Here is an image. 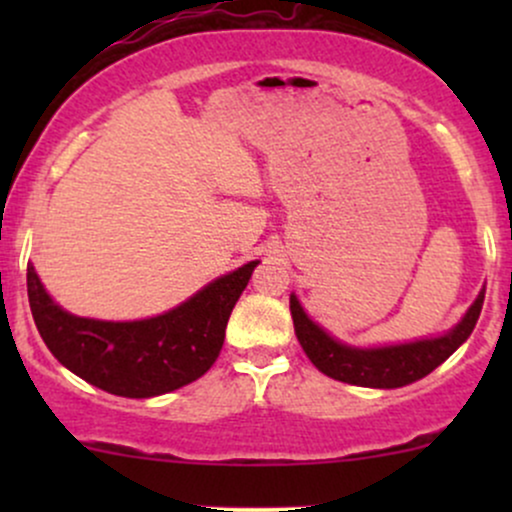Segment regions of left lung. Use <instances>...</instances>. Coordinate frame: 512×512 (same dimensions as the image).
I'll return each instance as SVG.
<instances>
[{"label":"left lung","mask_w":512,"mask_h":512,"mask_svg":"<svg viewBox=\"0 0 512 512\" xmlns=\"http://www.w3.org/2000/svg\"><path fill=\"white\" fill-rule=\"evenodd\" d=\"M484 293L486 289L479 291L477 301L469 305L467 313H464L462 320L450 332L404 344L351 346L339 342L330 332L322 330L317 322L310 320L301 301L293 293L291 317L305 356L313 361V366L320 373L349 385L395 390V387H404L426 378L431 370H436L445 358H450L467 342V337L472 334L474 325L479 320L481 305H484Z\"/></svg>","instance_id":"left-lung-1"}]
</instances>
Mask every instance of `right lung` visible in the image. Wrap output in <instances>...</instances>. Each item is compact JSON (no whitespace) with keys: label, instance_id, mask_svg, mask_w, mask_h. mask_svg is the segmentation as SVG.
Returning a JSON list of instances; mask_svg holds the SVG:
<instances>
[{"label":"right lung","instance_id":"1","mask_svg":"<svg viewBox=\"0 0 512 512\" xmlns=\"http://www.w3.org/2000/svg\"><path fill=\"white\" fill-rule=\"evenodd\" d=\"M260 260L243 264L146 320H93L60 308L28 264V303L52 356L117 397H156L202 378L221 354L231 310Z\"/></svg>","mask_w":512,"mask_h":512}]
</instances>
